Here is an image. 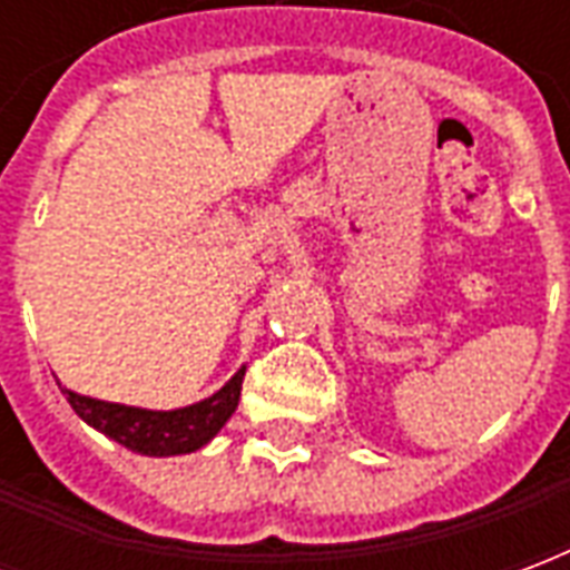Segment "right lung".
Returning a JSON list of instances; mask_svg holds the SVG:
<instances>
[{"label": "right lung", "mask_w": 570, "mask_h": 570, "mask_svg": "<svg viewBox=\"0 0 570 570\" xmlns=\"http://www.w3.org/2000/svg\"><path fill=\"white\" fill-rule=\"evenodd\" d=\"M244 372H247V366H240L207 400L183 409H170V412L106 403V400L76 394L69 387H60V391L67 394V403L76 409V415L85 424L100 430L104 436L116 440L118 445H125L137 454H149V458H170V454L198 452L200 445H207L225 428V421L235 415L237 400H240Z\"/></svg>", "instance_id": "add662e5"}]
</instances>
